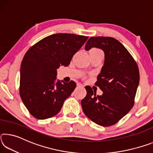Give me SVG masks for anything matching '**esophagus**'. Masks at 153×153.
I'll list each match as a JSON object with an SVG mask.
<instances>
[{"mask_svg": "<svg viewBox=\"0 0 153 153\" xmlns=\"http://www.w3.org/2000/svg\"><path fill=\"white\" fill-rule=\"evenodd\" d=\"M77 86H79V87H84V86L82 84H80V83H77Z\"/></svg>", "mask_w": 153, "mask_h": 153, "instance_id": "obj_1", "label": "esophagus"}]
</instances>
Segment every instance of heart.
Returning <instances> with one entry per match:
<instances>
[{
  "instance_id": "1",
  "label": "heart",
  "mask_w": 153,
  "mask_h": 153,
  "mask_svg": "<svg viewBox=\"0 0 153 153\" xmlns=\"http://www.w3.org/2000/svg\"><path fill=\"white\" fill-rule=\"evenodd\" d=\"M90 51H101L99 50V49H98V48H92V49H90Z\"/></svg>"
}]
</instances>
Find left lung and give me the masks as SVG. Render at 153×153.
<instances>
[{
    "instance_id": "1",
    "label": "left lung",
    "mask_w": 153,
    "mask_h": 153,
    "mask_svg": "<svg viewBox=\"0 0 153 153\" xmlns=\"http://www.w3.org/2000/svg\"><path fill=\"white\" fill-rule=\"evenodd\" d=\"M101 48L105 63L95 85L103 92L97 95L90 86H86L87 94L82 100L85 115L98 125L108 127L117 123L134 105L140 81L136 61L125 46L111 37H91L85 49Z\"/></svg>"
}]
</instances>
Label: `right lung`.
<instances>
[{
	"label": "right lung",
	"instance_id": "1",
	"mask_svg": "<svg viewBox=\"0 0 153 153\" xmlns=\"http://www.w3.org/2000/svg\"><path fill=\"white\" fill-rule=\"evenodd\" d=\"M88 36L56 33L43 38L29 48L20 68L19 95L33 117L45 120L56 115L76 82L55 83L56 69L67 67Z\"/></svg>",
	"mask_w": 153,
	"mask_h": 153
}]
</instances>
